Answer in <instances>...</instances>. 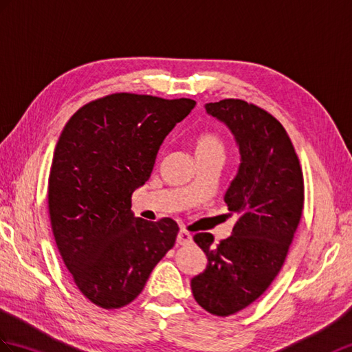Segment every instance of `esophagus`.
<instances>
[{
	"label": "esophagus",
	"instance_id": "esophagus-1",
	"mask_svg": "<svg viewBox=\"0 0 352 352\" xmlns=\"http://www.w3.org/2000/svg\"><path fill=\"white\" fill-rule=\"evenodd\" d=\"M177 243L182 244V246H186V244L192 243V234L187 232L186 230H179L177 235Z\"/></svg>",
	"mask_w": 352,
	"mask_h": 352
}]
</instances>
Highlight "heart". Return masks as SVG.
Wrapping results in <instances>:
<instances>
[{"mask_svg":"<svg viewBox=\"0 0 352 352\" xmlns=\"http://www.w3.org/2000/svg\"><path fill=\"white\" fill-rule=\"evenodd\" d=\"M195 153L196 157H207L220 154L225 156V141L217 132H202L195 138Z\"/></svg>","mask_w":352,"mask_h":352,"instance_id":"obj_1","label":"heart"}]
</instances>
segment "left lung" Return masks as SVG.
<instances>
[{
	"mask_svg": "<svg viewBox=\"0 0 352 352\" xmlns=\"http://www.w3.org/2000/svg\"><path fill=\"white\" fill-rule=\"evenodd\" d=\"M206 109L231 129L240 146L239 174L225 193L239 219L219 244L210 232L195 234L207 267L190 287L202 309L230 316L258 300L279 274L303 213L305 182L291 138L272 113L241 99Z\"/></svg>",
	"mask_w": 352,
	"mask_h": 352,
	"instance_id": "obj_1",
	"label": "left lung"
}]
</instances>
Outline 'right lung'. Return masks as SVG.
Returning <instances> with one entry per match:
<instances>
[{
    "mask_svg": "<svg viewBox=\"0 0 352 352\" xmlns=\"http://www.w3.org/2000/svg\"><path fill=\"white\" fill-rule=\"evenodd\" d=\"M195 104L113 93L84 104L63 129L49 173V216L73 282L96 306L132 303L175 244V220L148 222L130 207L163 139Z\"/></svg>",
    "mask_w": 352,
    "mask_h": 352,
    "instance_id": "right-lung-1",
    "label": "right lung"
}]
</instances>
